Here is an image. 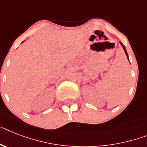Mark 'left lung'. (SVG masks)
Instances as JSON below:
<instances>
[{
  "instance_id": "obj_1",
  "label": "left lung",
  "mask_w": 147,
  "mask_h": 147,
  "mask_svg": "<svg viewBox=\"0 0 147 147\" xmlns=\"http://www.w3.org/2000/svg\"><path fill=\"white\" fill-rule=\"evenodd\" d=\"M119 43H120V44H121V46H122V48H123V49H124L125 53V54H126V56H127V58H128V53H127V51H126L125 47L124 45L122 44V43H121V42H119ZM128 61H129V59H128Z\"/></svg>"
}]
</instances>
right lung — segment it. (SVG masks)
<instances>
[{
    "label": "right lung",
    "mask_w": 147,
    "mask_h": 147,
    "mask_svg": "<svg viewBox=\"0 0 147 147\" xmlns=\"http://www.w3.org/2000/svg\"><path fill=\"white\" fill-rule=\"evenodd\" d=\"M22 43H23V42H22Z\"/></svg>",
    "instance_id": "1"
}]
</instances>
